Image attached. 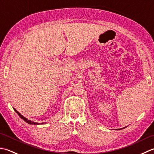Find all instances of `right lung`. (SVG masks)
Wrapping results in <instances>:
<instances>
[{
	"label": "right lung",
	"instance_id": "obj_1",
	"mask_svg": "<svg viewBox=\"0 0 154 154\" xmlns=\"http://www.w3.org/2000/svg\"><path fill=\"white\" fill-rule=\"evenodd\" d=\"M14 110H15V112H16V113H17L18 114V116H20V117L21 118V119H23V120H24V121H25V122H26L27 123H28V124H39L38 122H32V121L31 120H28L27 119H26V118H25L24 116H23L22 115V114H20L18 112V111L17 110H16L15 109H14ZM40 124H44V123H40Z\"/></svg>",
	"mask_w": 154,
	"mask_h": 154
}]
</instances>
